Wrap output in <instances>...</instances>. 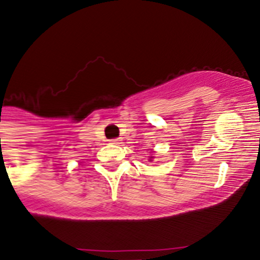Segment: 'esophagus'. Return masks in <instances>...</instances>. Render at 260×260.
Masks as SVG:
<instances>
[{
  "label": "esophagus",
  "instance_id": "esophagus-1",
  "mask_svg": "<svg viewBox=\"0 0 260 260\" xmlns=\"http://www.w3.org/2000/svg\"><path fill=\"white\" fill-rule=\"evenodd\" d=\"M111 144H115V145H119V144H121V140H120V139H112Z\"/></svg>",
  "mask_w": 260,
  "mask_h": 260
}]
</instances>
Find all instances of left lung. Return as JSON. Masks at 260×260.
I'll return each mask as SVG.
<instances>
[{"instance_id": "1", "label": "left lung", "mask_w": 260, "mask_h": 260, "mask_svg": "<svg viewBox=\"0 0 260 260\" xmlns=\"http://www.w3.org/2000/svg\"><path fill=\"white\" fill-rule=\"evenodd\" d=\"M153 159H154V156H153V155H150V156H149V160H150V161L153 160Z\"/></svg>"}]
</instances>
